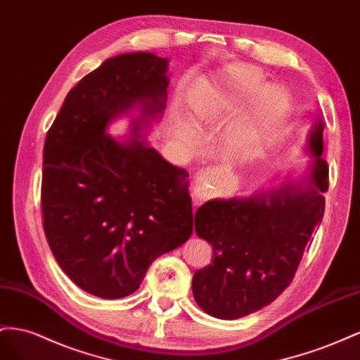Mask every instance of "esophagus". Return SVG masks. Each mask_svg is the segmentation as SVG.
<instances>
[{
  "label": "esophagus",
  "instance_id": "34e87169",
  "mask_svg": "<svg viewBox=\"0 0 360 360\" xmlns=\"http://www.w3.org/2000/svg\"><path fill=\"white\" fill-rule=\"evenodd\" d=\"M215 191H217V186H215V182L205 181V182L198 184L196 187H193V200H194V205H198L202 200L214 196Z\"/></svg>",
  "mask_w": 360,
  "mask_h": 360
}]
</instances>
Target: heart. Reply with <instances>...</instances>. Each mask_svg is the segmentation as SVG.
<instances>
[{"label":"heart","mask_w":360,"mask_h":360,"mask_svg":"<svg viewBox=\"0 0 360 360\" xmlns=\"http://www.w3.org/2000/svg\"><path fill=\"white\" fill-rule=\"evenodd\" d=\"M261 75L252 68L232 70L220 83L208 89L191 104V119L196 123L211 120L223 108H235L245 96L261 89ZM288 110V96L279 87L264 89L252 110L235 122L224 132V148L233 153H244L256 148L270 134ZM184 134L190 136L187 123H181Z\"/></svg>","instance_id":"b5f03b06"}]
</instances>
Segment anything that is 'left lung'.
I'll list each match as a JSON object with an SVG mask.
<instances>
[{
	"instance_id": "obj_1",
	"label": "left lung",
	"mask_w": 360,
	"mask_h": 360,
	"mask_svg": "<svg viewBox=\"0 0 360 360\" xmlns=\"http://www.w3.org/2000/svg\"><path fill=\"white\" fill-rule=\"evenodd\" d=\"M318 117L306 149L314 157L299 184L250 198L212 199L196 211L194 231L212 245V264L193 276V295L211 316L235 320L270 304L294 279L306 244L321 223L328 188Z\"/></svg>"
}]
</instances>
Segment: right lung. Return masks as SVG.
<instances>
[{
	"mask_svg": "<svg viewBox=\"0 0 360 360\" xmlns=\"http://www.w3.org/2000/svg\"><path fill=\"white\" fill-rule=\"evenodd\" d=\"M169 60L152 53L107 58L72 89L44 146V231L69 279L101 299L139 290L149 265L186 243L194 215L187 172L141 140L162 115ZM133 134L108 123L132 106Z\"/></svg>",
	"mask_w": 360,
	"mask_h": 360,
	"instance_id": "right-lung-1",
	"label": "right lung"
}]
</instances>
